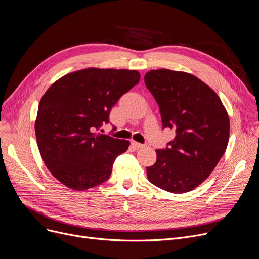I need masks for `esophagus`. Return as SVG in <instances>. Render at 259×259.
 <instances>
[{
	"mask_svg": "<svg viewBox=\"0 0 259 259\" xmlns=\"http://www.w3.org/2000/svg\"><path fill=\"white\" fill-rule=\"evenodd\" d=\"M131 145H132V147L134 148V149H140V148H143V144H140V143H138V142H134V141H132L131 142Z\"/></svg>",
	"mask_w": 259,
	"mask_h": 259,
	"instance_id": "1",
	"label": "esophagus"
}]
</instances>
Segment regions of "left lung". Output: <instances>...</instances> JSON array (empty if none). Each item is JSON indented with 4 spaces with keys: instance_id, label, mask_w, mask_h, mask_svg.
Here are the masks:
<instances>
[{
    "instance_id": "left-lung-1",
    "label": "left lung",
    "mask_w": 259,
    "mask_h": 259,
    "mask_svg": "<svg viewBox=\"0 0 259 259\" xmlns=\"http://www.w3.org/2000/svg\"><path fill=\"white\" fill-rule=\"evenodd\" d=\"M144 81L159 105L163 129L176 131L166 148L156 149V162L147 167V177L166 192H190L207 179L226 152L227 110L218 95L192 74L152 70Z\"/></svg>"
}]
</instances>
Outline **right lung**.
<instances>
[{"mask_svg":"<svg viewBox=\"0 0 259 259\" xmlns=\"http://www.w3.org/2000/svg\"><path fill=\"white\" fill-rule=\"evenodd\" d=\"M140 79L138 71L91 67L61 77L44 93L36 138L44 164L59 182L84 190L110 178L115 159L130 143L96 131Z\"/></svg>","mask_w":259,"mask_h":259,"instance_id":"obj_1","label":"right lung"}]
</instances>
